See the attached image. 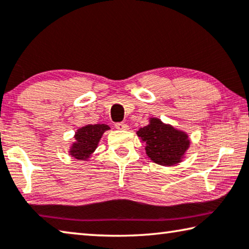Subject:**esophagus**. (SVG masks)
<instances>
[{
  "label": "esophagus",
  "mask_w": 249,
  "mask_h": 249,
  "mask_svg": "<svg viewBox=\"0 0 249 249\" xmlns=\"http://www.w3.org/2000/svg\"><path fill=\"white\" fill-rule=\"evenodd\" d=\"M115 127L117 129H127L128 126L125 123H122V122H120V123H115Z\"/></svg>",
  "instance_id": "34e87169"
}]
</instances>
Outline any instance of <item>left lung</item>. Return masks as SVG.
<instances>
[{"instance_id":"obj_1","label":"left lung","mask_w":249,"mask_h":249,"mask_svg":"<svg viewBox=\"0 0 249 249\" xmlns=\"http://www.w3.org/2000/svg\"><path fill=\"white\" fill-rule=\"evenodd\" d=\"M145 142V151L153 161L164 166H171L180 161L189 146L186 134L169 125H165L157 118L137 132Z\"/></svg>"}]
</instances>
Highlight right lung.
I'll list each match as a JSON object with an SVG mask.
<instances>
[{"mask_svg":"<svg viewBox=\"0 0 249 249\" xmlns=\"http://www.w3.org/2000/svg\"><path fill=\"white\" fill-rule=\"evenodd\" d=\"M109 129L107 125H88L80 128L75 135L76 143L72 146L71 154L77 160H85L96 148L98 141L105 131Z\"/></svg>","mask_w":249,"mask_h":249,"instance_id":"obj_1","label":"right lung"}]
</instances>
